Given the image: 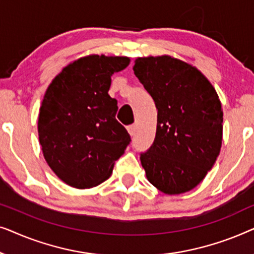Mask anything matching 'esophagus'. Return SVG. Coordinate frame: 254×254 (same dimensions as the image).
Wrapping results in <instances>:
<instances>
[{
	"mask_svg": "<svg viewBox=\"0 0 254 254\" xmlns=\"http://www.w3.org/2000/svg\"><path fill=\"white\" fill-rule=\"evenodd\" d=\"M127 130H128V133H129L130 136H134L135 131H136V127H135V125H130V126L127 127Z\"/></svg>",
	"mask_w": 254,
	"mask_h": 254,
	"instance_id": "34e87169",
	"label": "esophagus"
}]
</instances>
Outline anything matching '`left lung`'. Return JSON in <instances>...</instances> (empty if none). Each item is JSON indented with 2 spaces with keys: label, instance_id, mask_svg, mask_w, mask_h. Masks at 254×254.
I'll return each instance as SVG.
<instances>
[{
  "label": "left lung",
  "instance_id": "8db88e82",
  "mask_svg": "<svg viewBox=\"0 0 254 254\" xmlns=\"http://www.w3.org/2000/svg\"><path fill=\"white\" fill-rule=\"evenodd\" d=\"M133 70L158 111L154 143L140 156L147 178L165 194L189 192L220 154L223 112L217 93L195 67L169 55L138 58Z\"/></svg>",
  "mask_w": 254,
  "mask_h": 254
}]
</instances>
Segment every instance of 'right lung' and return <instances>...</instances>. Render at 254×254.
Here are the masks:
<instances>
[{
  "instance_id": "right-lung-1",
  "label": "right lung",
  "mask_w": 254,
  "mask_h": 254,
  "mask_svg": "<svg viewBox=\"0 0 254 254\" xmlns=\"http://www.w3.org/2000/svg\"><path fill=\"white\" fill-rule=\"evenodd\" d=\"M126 57L89 55L55 77L41 103L38 134L53 172L75 189H91L112 173L130 136L116 119L111 76L129 64Z\"/></svg>"
}]
</instances>
